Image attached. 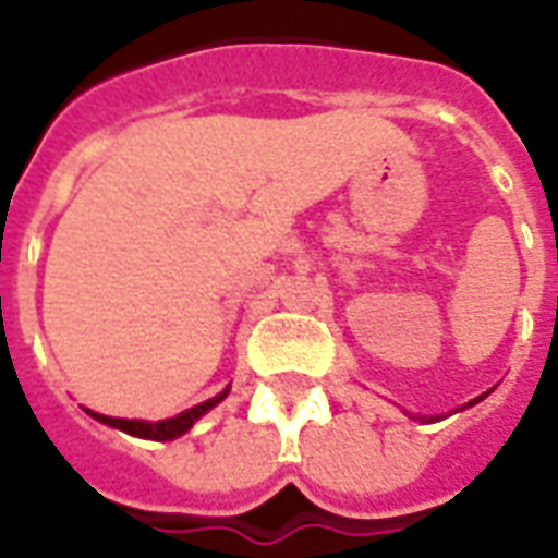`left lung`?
I'll use <instances>...</instances> for the list:
<instances>
[{"mask_svg":"<svg viewBox=\"0 0 558 558\" xmlns=\"http://www.w3.org/2000/svg\"><path fill=\"white\" fill-rule=\"evenodd\" d=\"M487 395H490V391H484V395H481V398H475V400H469L466 407H475V403H481V400L487 398ZM466 407H460V410H466ZM442 418V415H421L418 421H427V424H430V421H439Z\"/></svg>","mask_w":558,"mask_h":558,"instance_id":"left-lung-1","label":"left lung"}]
</instances>
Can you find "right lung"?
Segmentation results:
<instances>
[{
	"label": "right lung",
	"instance_id": "add662e5",
	"mask_svg": "<svg viewBox=\"0 0 558 558\" xmlns=\"http://www.w3.org/2000/svg\"><path fill=\"white\" fill-rule=\"evenodd\" d=\"M230 395V386L223 388L220 395L215 398L203 400V403H196L191 410L179 412V415H172V418L163 421H143V418H113V415H101V412H92L86 410V415H92L95 421H101L107 427H116V430L131 433V436H140V439H155V442H170V439H179L184 433L194 427L196 421L203 418L208 410H215L220 400Z\"/></svg>",
	"mask_w": 558,
	"mask_h": 558
}]
</instances>
